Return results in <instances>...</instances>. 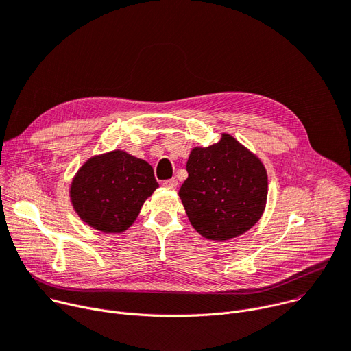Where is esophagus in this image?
<instances>
[{
    "mask_svg": "<svg viewBox=\"0 0 351 351\" xmlns=\"http://www.w3.org/2000/svg\"><path fill=\"white\" fill-rule=\"evenodd\" d=\"M163 186H167V188H172V189H176L178 188V180L175 178L172 179H168V180H163L162 182Z\"/></svg>",
    "mask_w": 351,
    "mask_h": 351,
    "instance_id": "obj_1",
    "label": "esophagus"
}]
</instances>
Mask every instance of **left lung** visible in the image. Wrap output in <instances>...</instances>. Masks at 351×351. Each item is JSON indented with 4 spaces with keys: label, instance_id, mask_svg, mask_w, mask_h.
Listing matches in <instances>:
<instances>
[{
    "label": "left lung",
    "instance_id": "obj_1",
    "mask_svg": "<svg viewBox=\"0 0 351 351\" xmlns=\"http://www.w3.org/2000/svg\"><path fill=\"white\" fill-rule=\"evenodd\" d=\"M188 179L179 191L192 226L210 240L250 230L264 213L268 178L261 160L228 134L217 144L192 149Z\"/></svg>",
    "mask_w": 351,
    "mask_h": 351
}]
</instances>
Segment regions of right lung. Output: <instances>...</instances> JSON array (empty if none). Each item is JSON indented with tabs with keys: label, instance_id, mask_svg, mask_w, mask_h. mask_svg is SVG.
Returning <instances> with one entry per match:
<instances>
[{
	"label": "right lung",
	"instance_id": "right-lung-1",
	"mask_svg": "<svg viewBox=\"0 0 351 351\" xmlns=\"http://www.w3.org/2000/svg\"><path fill=\"white\" fill-rule=\"evenodd\" d=\"M158 188L148 162L114 151L88 159L77 172L70 197L79 217L103 232L127 230Z\"/></svg>",
	"mask_w": 351,
	"mask_h": 351
}]
</instances>
